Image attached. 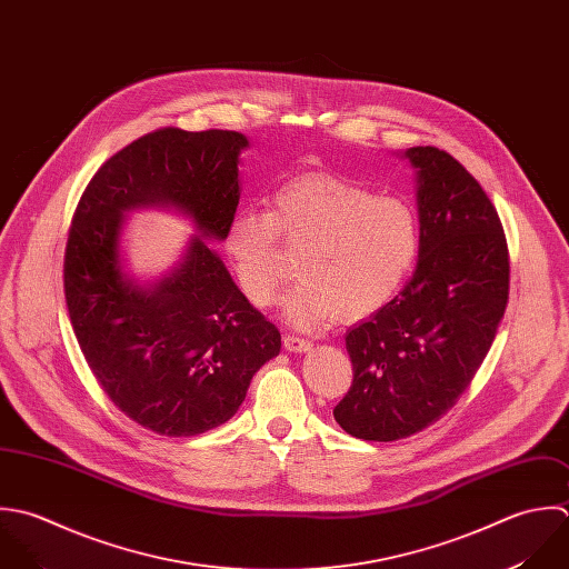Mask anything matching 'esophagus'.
<instances>
[{
	"mask_svg": "<svg viewBox=\"0 0 569 569\" xmlns=\"http://www.w3.org/2000/svg\"><path fill=\"white\" fill-rule=\"evenodd\" d=\"M282 342H284V349L293 351V353H305V351H311V347H313L307 338H300V336H293V333H287L282 338Z\"/></svg>",
	"mask_w": 569,
	"mask_h": 569,
	"instance_id": "esophagus-1",
	"label": "esophagus"
}]
</instances>
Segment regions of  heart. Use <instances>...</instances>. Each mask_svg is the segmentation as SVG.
I'll return each mask as SVG.
<instances>
[{"label":"heart","instance_id":"obj_1","mask_svg":"<svg viewBox=\"0 0 569 569\" xmlns=\"http://www.w3.org/2000/svg\"><path fill=\"white\" fill-rule=\"evenodd\" d=\"M269 211H240L227 227L224 249L242 293L269 307L291 269L282 242L300 251V282L282 309L293 327L333 318L358 322L392 300L410 276L421 227L415 209L338 177H300L271 198Z\"/></svg>","mask_w":569,"mask_h":569}]
</instances>
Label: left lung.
<instances>
[{
	"label": "left lung",
	"mask_w": 569,
	"mask_h": 569,
	"mask_svg": "<svg viewBox=\"0 0 569 569\" xmlns=\"http://www.w3.org/2000/svg\"><path fill=\"white\" fill-rule=\"evenodd\" d=\"M417 170L419 262L408 284L347 333L353 381L336 421L365 441L410 437L441 419L488 356L510 293L499 213L448 152L403 154Z\"/></svg>",
	"instance_id": "1"
}]
</instances>
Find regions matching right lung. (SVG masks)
I'll return each instance as SVG.
<instances>
[{
    "label": "right lung",
    "instance_id": "right-lung-1",
    "mask_svg": "<svg viewBox=\"0 0 569 569\" xmlns=\"http://www.w3.org/2000/svg\"><path fill=\"white\" fill-rule=\"evenodd\" d=\"M233 130H154L110 157L81 193L63 256L70 322L92 376L139 426L191 437L236 415L256 371L280 353V331L231 280L204 238L236 216ZM172 203L194 220L182 267L152 290L122 276V211Z\"/></svg>",
    "mask_w": 569,
    "mask_h": 569
}]
</instances>
